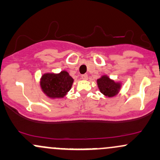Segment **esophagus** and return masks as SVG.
I'll return each instance as SVG.
<instances>
[{
    "instance_id": "1",
    "label": "esophagus",
    "mask_w": 160,
    "mask_h": 160,
    "mask_svg": "<svg viewBox=\"0 0 160 160\" xmlns=\"http://www.w3.org/2000/svg\"><path fill=\"white\" fill-rule=\"evenodd\" d=\"M81 78L83 79V80H87V79H88V75H87V73H85V74H82Z\"/></svg>"
}]
</instances>
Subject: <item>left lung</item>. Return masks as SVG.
Wrapping results in <instances>:
<instances>
[{
    "instance_id": "8db88e82",
    "label": "left lung",
    "mask_w": 160,
    "mask_h": 160,
    "mask_svg": "<svg viewBox=\"0 0 160 160\" xmlns=\"http://www.w3.org/2000/svg\"><path fill=\"white\" fill-rule=\"evenodd\" d=\"M97 84L100 92L105 96L112 97L118 92L121 84L110 80L107 76H103L97 80Z\"/></svg>"
}]
</instances>
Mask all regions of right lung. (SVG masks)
Instances as JSON below:
<instances>
[{
	"mask_svg": "<svg viewBox=\"0 0 160 160\" xmlns=\"http://www.w3.org/2000/svg\"><path fill=\"white\" fill-rule=\"evenodd\" d=\"M73 79L67 71L57 73H45L42 77V91L50 98H63L70 90Z\"/></svg>",
	"mask_w": 160,
	"mask_h": 160,
	"instance_id": "1",
	"label": "right lung"
}]
</instances>
